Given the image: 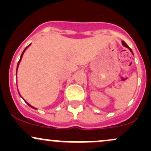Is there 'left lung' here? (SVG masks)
Here are the masks:
<instances>
[{
  "mask_svg": "<svg viewBox=\"0 0 151 151\" xmlns=\"http://www.w3.org/2000/svg\"><path fill=\"white\" fill-rule=\"evenodd\" d=\"M122 44H123V45H124V47H126L129 48V49L130 50V51H131V52H132V54H133V52H132V50H131V48H130V47H129V46H128V45H127V44H126V43L125 42H124V41H122Z\"/></svg>",
  "mask_w": 151,
  "mask_h": 151,
  "instance_id": "obj_1",
  "label": "left lung"
}]
</instances>
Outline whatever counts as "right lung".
I'll return each instance as SVG.
<instances>
[{
  "label": "right lung",
  "instance_id": "obj_1",
  "mask_svg": "<svg viewBox=\"0 0 151 151\" xmlns=\"http://www.w3.org/2000/svg\"><path fill=\"white\" fill-rule=\"evenodd\" d=\"M28 46H29V45H28ZM28 46H27V47H28ZM27 47H25V49L23 50V52H22V55H21V57H20V60H19V62H18V65H17V70H18V65H19V63H20V60H21V59H22V55H23V53H24V52H25V50L27 49ZM25 102H26V101H25ZM26 103H27V105H28V106H30V107H32V109H35V108H34V107H32V106H31V105L27 103V102H26Z\"/></svg>",
  "mask_w": 151,
  "mask_h": 151
}]
</instances>
